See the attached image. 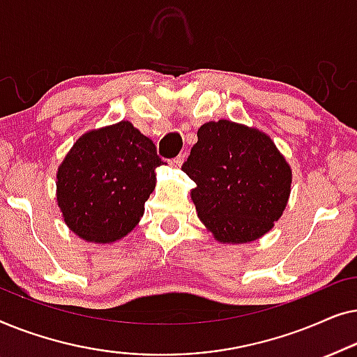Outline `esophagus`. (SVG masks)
I'll return each instance as SVG.
<instances>
[{
    "label": "esophagus",
    "instance_id": "esophagus-1",
    "mask_svg": "<svg viewBox=\"0 0 357 357\" xmlns=\"http://www.w3.org/2000/svg\"><path fill=\"white\" fill-rule=\"evenodd\" d=\"M183 160H185V155H183V154H178L177 158L170 159V160H169V164L172 165V167H180V165L183 164Z\"/></svg>",
    "mask_w": 357,
    "mask_h": 357
}]
</instances>
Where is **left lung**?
<instances>
[{"label":"left lung","mask_w":357,"mask_h":357,"mask_svg":"<svg viewBox=\"0 0 357 357\" xmlns=\"http://www.w3.org/2000/svg\"><path fill=\"white\" fill-rule=\"evenodd\" d=\"M182 170L199 221L221 243H247L270 232L291 195L292 170L263 131L231 120L199 126Z\"/></svg>","instance_id":"left-lung-1"}]
</instances>
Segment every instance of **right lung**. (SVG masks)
<instances>
[{
  "instance_id": "1",
  "label": "right lung",
  "mask_w": 357,
  "mask_h": 357,
  "mask_svg": "<svg viewBox=\"0 0 357 357\" xmlns=\"http://www.w3.org/2000/svg\"><path fill=\"white\" fill-rule=\"evenodd\" d=\"M164 162L130 121L91 130L76 139L56 172V203L82 241L112 243L138 226Z\"/></svg>"
}]
</instances>
